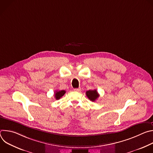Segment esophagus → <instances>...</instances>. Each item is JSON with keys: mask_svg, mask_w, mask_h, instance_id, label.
Returning <instances> with one entry per match:
<instances>
[{"mask_svg": "<svg viewBox=\"0 0 153 153\" xmlns=\"http://www.w3.org/2000/svg\"><path fill=\"white\" fill-rule=\"evenodd\" d=\"M74 91H76V92H80V91H81V88H75V89H74Z\"/></svg>", "mask_w": 153, "mask_h": 153, "instance_id": "obj_1", "label": "esophagus"}]
</instances>
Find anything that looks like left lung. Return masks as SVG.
Here are the masks:
<instances>
[{
	"label": "left lung",
	"instance_id": "obj_1",
	"mask_svg": "<svg viewBox=\"0 0 153 153\" xmlns=\"http://www.w3.org/2000/svg\"><path fill=\"white\" fill-rule=\"evenodd\" d=\"M86 95L88 98L92 102L96 101L97 98L99 97V94L97 93L96 90H89L86 92Z\"/></svg>",
	"mask_w": 153,
	"mask_h": 153
}]
</instances>
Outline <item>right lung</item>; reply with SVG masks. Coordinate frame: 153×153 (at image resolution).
<instances>
[{"label": "right lung", "instance_id": "add662e5", "mask_svg": "<svg viewBox=\"0 0 153 153\" xmlns=\"http://www.w3.org/2000/svg\"><path fill=\"white\" fill-rule=\"evenodd\" d=\"M66 93L65 90H61V91H56L54 94V96L56 100L60 99Z\"/></svg>", "mask_w": 153, "mask_h": 153}]
</instances>
